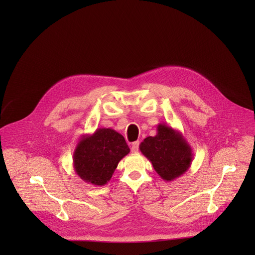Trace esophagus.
Returning <instances> with one entry per match:
<instances>
[{
  "label": "esophagus",
  "mask_w": 255,
  "mask_h": 255,
  "mask_svg": "<svg viewBox=\"0 0 255 255\" xmlns=\"http://www.w3.org/2000/svg\"><path fill=\"white\" fill-rule=\"evenodd\" d=\"M138 146H139V141L132 142V144H131V151H132L133 153L138 152Z\"/></svg>",
  "instance_id": "1"
}]
</instances>
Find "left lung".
<instances>
[{
  "label": "left lung",
  "instance_id": "obj_1",
  "mask_svg": "<svg viewBox=\"0 0 255 255\" xmlns=\"http://www.w3.org/2000/svg\"><path fill=\"white\" fill-rule=\"evenodd\" d=\"M139 150L160 178L167 182L183 176L193 159L191 146L182 133L164 123L158 124L155 136L140 142Z\"/></svg>",
  "mask_w": 255,
  "mask_h": 255
}]
</instances>
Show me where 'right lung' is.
Wrapping results in <instances>:
<instances>
[{
  "instance_id": "add662e5",
  "label": "right lung",
  "mask_w": 255,
  "mask_h": 255,
  "mask_svg": "<svg viewBox=\"0 0 255 255\" xmlns=\"http://www.w3.org/2000/svg\"><path fill=\"white\" fill-rule=\"evenodd\" d=\"M129 152L122 134L111 128H98L78 140L73 153L75 173L88 184L104 186Z\"/></svg>"
}]
</instances>
